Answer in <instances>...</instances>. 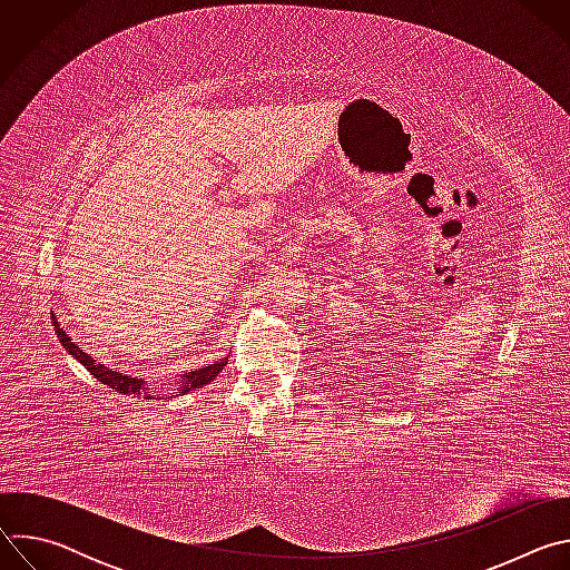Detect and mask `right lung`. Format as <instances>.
<instances>
[{"mask_svg":"<svg viewBox=\"0 0 570 570\" xmlns=\"http://www.w3.org/2000/svg\"><path fill=\"white\" fill-rule=\"evenodd\" d=\"M53 317V330H56V336L58 341L62 343V347L80 363L86 365L88 372H92L104 385H110L115 392H121V394H137V396H144V399H169V396H183L185 392L189 390H196V387H203L207 383H212L220 372L223 367L227 365V356L225 358H218L216 363L207 365V367H198L194 372H187V374H180L176 381H169L167 385H171V392H165L159 394L161 390L150 385L148 381L139 379V376H130V374H124L119 370H112L99 361H95L83 347H80L78 343H73V338L60 327V322L56 320V313H51Z\"/></svg>","mask_w":570,"mask_h":570,"instance_id":"right-lung-1","label":"right lung"}]
</instances>
